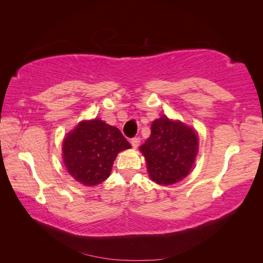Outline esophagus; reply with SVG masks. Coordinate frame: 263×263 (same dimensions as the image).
<instances>
[{"mask_svg":"<svg viewBox=\"0 0 263 263\" xmlns=\"http://www.w3.org/2000/svg\"><path fill=\"white\" fill-rule=\"evenodd\" d=\"M130 142H131V144H132V147H133V148H138L139 143H140V138H138V137L132 138Z\"/></svg>","mask_w":263,"mask_h":263,"instance_id":"34e87169","label":"esophagus"}]
</instances>
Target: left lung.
<instances>
[{
  "label": "left lung",
  "instance_id": "1",
  "mask_svg": "<svg viewBox=\"0 0 263 263\" xmlns=\"http://www.w3.org/2000/svg\"><path fill=\"white\" fill-rule=\"evenodd\" d=\"M141 153L149 176L158 184H174L185 177L198 154V137L191 127L163 116L152 125V135Z\"/></svg>",
  "mask_w": 263,
  "mask_h": 263
}]
</instances>
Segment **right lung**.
Listing matches in <instances>:
<instances>
[{"mask_svg":"<svg viewBox=\"0 0 263 263\" xmlns=\"http://www.w3.org/2000/svg\"><path fill=\"white\" fill-rule=\"evenodd\" d=\"M131 148L121 131L100 120L81 122L63 142L68 172L85 185H97L110 174L117 154Z\"/></svg>","mask_w":263,"mask_h":263,"instance_id":"1","label":"right lung"}]
</instances>
